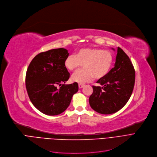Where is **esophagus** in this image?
<instances>
[{"label": "esophagus", "instance_id": "34e87169", "mask_svg": "<svg viewBox=\"0 0 157 157\" xmlns=\"http://www.w3.org/2000/svg\"><path fill=\"white\" fill-rule=\"evenodd\" d=\"M84 86H85V85H84V84H78V87H79V89L83 88Z\"/></svg>", "mask_w": 157, "mask_h": 157}]
</instances>
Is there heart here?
Returning <instances> with one entry per match:
<instances>
[{
  "mask_svg": "<svg viewBox=\"0 0 157 157\" xmlns=\"http://www.w3.org/2000/svg\"><path fill=\"white\" fill-rule=\"evenodd\" d=\"M113 63V56L109 50L96 48H84L76 54L67 56L64 66L69 71L78 69L82 64L83 70L75 73L71 79L74 82L84 84L93 77L96 79L105 77L110 71Z\"/></svg>",
  "mask_w": 157,
  "mask_h": 157,
  "instance_id": "heart-1",
  "label": "heart"
}]
</instances>
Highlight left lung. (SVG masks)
<instances>
[{
	"label": "left lung",
	"instance_id": "1",
	"mask_svg": "<svg viewBox=\"0 0 157 157\" xmlns=\"http://www.w3.org/2000/svg\"><path fill=\"white\" fill-rule=\"evenodd\" d=\"M135 77L130 58L118 47L114 67L96 82L101 86H93V93L89 99L91 107L102 114H113L121 109L132 95Z\"/></svg>",
	"mask_w": 157,
	"mask_h": 157
}]
</instances>
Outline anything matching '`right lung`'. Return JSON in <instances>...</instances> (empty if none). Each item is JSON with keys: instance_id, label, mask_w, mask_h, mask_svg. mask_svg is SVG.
Returning a JSON list of instances; mask_svg holds the SVG:
<instances>
[{"instance_id": "1", "label": "right lung", "mask_w": 157, "mask_h": 157, "mask_svg": "<svg viewBox=\"0 0 157 157\" xmlns=\"http://www.w3.org/2000/svg\"><path fill=\"white\" fill-rule=\"evenodd\" d=\"M68 56L65 48L52 49L36 56L28 67L25 86L29 97L33 105L44 114L63 113L78 90L77 82L64 84L70 75L64 66ZM57 85L61 87L57 88Z\"/></svg>"}]
</instances>
